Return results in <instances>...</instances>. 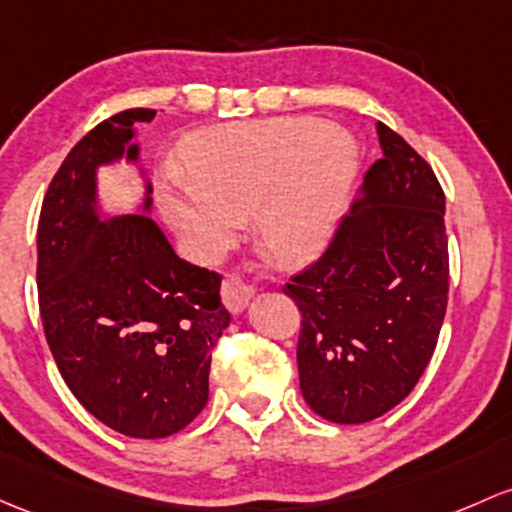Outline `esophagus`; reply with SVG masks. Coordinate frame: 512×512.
Segmentation results:
<instances>
[{
    "label": "esophagus",
    "instance_id": "34e87169",
    "mask_svg": "<svg viewBox=\"0 0 512 512\" xmlns=\"http://www.w3.org/2000/svg\"><path fill=\"white\" fill-rule=\"evenodd\" d=\"M252 294H255L252 292V287H247L240 277H228L223 282V304L228 306V311H233V314L245 311L247 301L252 299Z\"/></svg>",
    "mask_w": 512,
    "mask_h": 512
}]
</instances>
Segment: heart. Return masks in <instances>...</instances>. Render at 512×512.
I'll list each match as a JSON object with an SVG mask.
<instances>
[{"label":"heart","mask_w":512,"mask_h":512,"mask_svg":"<svg viewBox=\"0 0 512 512\" xmlns=\"http://www.w3.org/2000/svg\"><path fill=\"white\" fill-rule=\"evenodd\" d=\"M161 211L196 255L213 257L252 213L257 242L282 265H309L341 220L358 147L316 117H279L203 129L181 149Z\"/></svg>","instance_id":"heart-1"}]
</instances>
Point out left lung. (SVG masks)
I'll list each match as a JSON object with an SVG mask.
<instances>
[{"mask_svg": "<svg viewBox=\"0 0 512 512\" xmlns=\"http://www.w3.org/2000/svg\"><path fill=\"white\" fill-rule=\"evenodd\" d=\"M383 159L316 265L284 287L301 311L299 387L336 424L400 405L432 360L449 299L444 191L432 166L378 122Z\"/></svg>", "mask_w": 512, "mask_h": 512, "instance_id": "obj_1", "label": "left lung"}]
</instances>
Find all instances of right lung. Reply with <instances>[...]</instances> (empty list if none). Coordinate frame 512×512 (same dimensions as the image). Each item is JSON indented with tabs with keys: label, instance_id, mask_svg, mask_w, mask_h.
I'll use <instances>...</instances> for the list:
<instances>
[{
	"label": "right lung",
	"instance_id": "1",
	"mask_svg": "<svg viewBox=\"0 0 512 512\" xmlns=\"http://www.w3.org/2000/svg\"><path fill=\"white\" fill-rule=\"evenodd\" d=\"M134 107L90 129L63 159L39 218V309L48 348L75 400L134 439L181 432L208 402L211 351L230 324L220 277L181 260L149 218L147 171L137 215H105L98 171L139 164Z\"/></svg>",
	"mask_w": 512,
	"mask_h": 512
}]
</instances>
